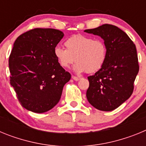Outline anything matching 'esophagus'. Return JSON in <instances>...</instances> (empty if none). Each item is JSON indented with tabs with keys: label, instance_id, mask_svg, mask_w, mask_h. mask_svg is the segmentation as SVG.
<instances>
[{
	"label": "esophagus",
	"instance_id": "obj_1",
	"mask_svg": "<svg viewBox=\"0 0 146 146\" xmlns=\"http://www.w3.org/2000/svg\"><path fill=\"white\" fill-rule=\"evenodd\" d=\"M72 79L74 80H75V81H78L80 79V78L79 77H76V76H72Z\"/></svg>",
	"mask_w": 146,
	"mask_h": 146
}]
</instances>
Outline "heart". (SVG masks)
Wrapping results in <instances>:
<instances>
[{
    "label": "heart",
    "instance_id": "1",
    "mask_svg": "<svg viewBox=\"0 0 146 146\" xmlns=\"http://www.w3.org/2000/svg\"><path fill=\"white\" fill-rule=\"evenodd\" d=\"M66 48L57 46L54 55L63 68L67 69L75 60L77 73H94L102 68L108 57V48L103 40L84 35H74L64 43Z\"/></svg>",
    "mask_w": 146,
    "mask_h": 146
}]
</instances>
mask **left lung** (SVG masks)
Listing matches in <instances>:
<instances>
[{
  "label": "left lung",
  "instance_id": "obj_1",
  "mask_svg": "<svg viewBox=\"0 0 146 146\" xmlns=\"http://www.w3.org/2000/svg\"><path fill=\"white\" fill-rule=\"evenodd\" d=\"M84 31L101 36L108 48L102 68L88 77V101L97 110L111 111L133 93L134 82L139 72L136 47L128 35L115 25L104 24Z\"/></svg>",
  "mask_w": 146,
  "mask_h": 146
}]
</instances>
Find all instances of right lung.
<instances>
[{
  "label": "right lung",
  "instance_id": "1",
  "mask_svg": "<svg viewBox=\"0 0 146 146\" xmlns=\"http://www.w3.org/2000/svg\"><path fill=\"white\" fill-rule=\"evenodd\" d=\"M64 33L53 28H34L18 36L9 59L10 83L22 106L36 113L58 104L69 72L54 55Z\"/></svg>",
  "mask_w": 146,
  "mask_h": 146
}]
</instances>
